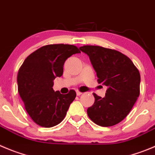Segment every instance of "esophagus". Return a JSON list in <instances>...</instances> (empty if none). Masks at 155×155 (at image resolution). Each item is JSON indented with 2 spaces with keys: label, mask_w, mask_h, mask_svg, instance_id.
Wrapping results in <instances>:
<instances>
[{
  "label": "esophagus",
  "mask_w": 155,
  "mask_h": 155,
  "mask_svg": "<svg viewBox=\"0 0 155 155\" xmlns=\"http://www.w3.org/2000/svg\"><path fill=\"white\" fill-rule=\"evenodd\" d=\"M76 94H77V95H78V96H80L81 94H82V92H81V91H78V90H77Z\"/></svg>",
  "instance_id": "34e87169"
}]
</instances>
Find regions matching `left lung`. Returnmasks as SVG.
<instances>
[{
    "label": "left lung",
    "mask_w": 155,
    "mask_h": 155,
    "mask_svg": "<svg viewBox=\"0 0 155 155\" xmlns=\"http://www.w3.org/2000/svg\"><path fill=\"white\" fill-rule=\"evenodd\" d=\"M80 49L88 54L97 82L107 87L104 97L94 93L95 101L87 110L88 116L98 126H115L127 116L139 96V71L129 57L116 50L97 45Z\"/></svg>",
    "instance_id": "obj_1"
}]
</instances>
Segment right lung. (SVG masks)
<instances>
[{
  "instance_id": "right-lung-1",
  "label": "right lung",
  "mask_w": 155,
  "mask_h": 155,
  "mask_svg": "<svg viewBox=\"0 0 155 155\" xmlns=\"http://www.w3.org/2000/svg\"><path fill=\"white\" fill-rule=\"evenodd\" d=\"M68 44L44 45L25 59L17 74L18 92L24 108L35 123L45 128L59 124L76 97L74 90L61 94L53 91V80L63 74V65L72 54L80 53Z\"/></svg>"
}]
</instances>
